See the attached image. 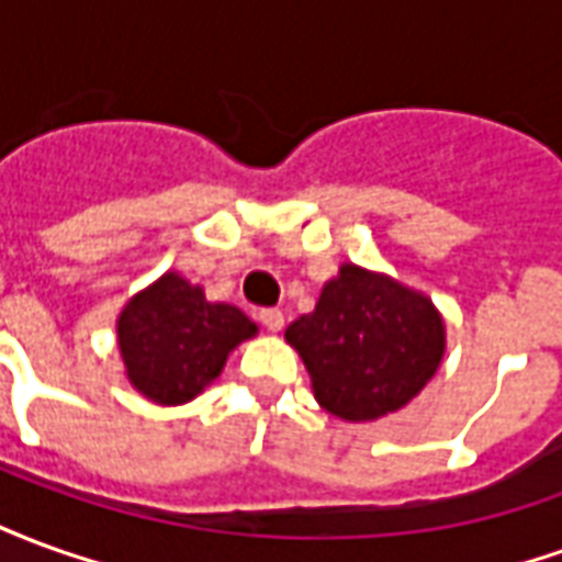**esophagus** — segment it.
<instances>
[{
	"label": "esophagus",
	"mask_w": 562,
	"mask_h": 562,
	"mask_svg": "<svg viewBox=\"0 0 562 562\" xmlns=\"http://www.w3.org/2000/svg\"><path fill=\"white\" fill-rule=\"evenodd\" d=\"M258 318H261V325H265L268 330H273V334H277V330H282V325H285L282 310H273V306H270V310H261V313H258Z\"/></svg>",
	"instance_id": "obj_1"
}]
</instances>
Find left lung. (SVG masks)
Returning <instances> with one entry per match:
<instances>
[{
    "instance_id": "left-lung-1",
    "label": "left lung",
    "mask_w": 562,
    "mask_h": 562,
    "mask_svg": "<svg viewBox=\"0 0 562 562\" xmlns=\"http://www.w3.org/2000/svg\"><path fill=\"white\" fill-rule=\"evenodd\" d=\"M322 409L342 422L397 413L434 379L446 322L427 294L385 273L342 265L313 313L285 328Z\"/></svg>"
}]
</instances>
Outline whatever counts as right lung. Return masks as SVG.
Masks as SVG:
<instances>
[{"label":"right lung","mask_w":562,"mask_h":562,"mask_svg":"<svg viewBox=\"0 0 562 562\" xmlns=\"http://www.w3.org/2000/svg\"><path fill=\"white\" fill-rule=\"evenodd\" d=\"M258 328L244 310L210 304L180 273L138 292L116 318V346L132 389L159 406H180L220 376L228 355Z\"/></svg>","instance_id":"obj_1"}]
</instances>
